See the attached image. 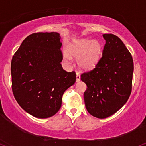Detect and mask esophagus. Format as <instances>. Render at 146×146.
Instances as JSON below:
<instances>
[{
	"instance_id": "esophagus-1",
	"label": "esophagus",
	"mask_w": 146,
	"mask_h": 146,
	"mask_svg": "<svg viewBox=\"0 0 146 146\" xmlns=\"http://www.w3.org/2000/svg\"><path fill=\"white\" fill-rule=\"evenodd\" d=\"M76 82L80 81V73H79L78 72H76Z\"/></svg>"
}]
</instances>
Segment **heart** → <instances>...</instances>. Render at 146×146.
Returning <instances> with one entry per match:
<instances>
[{
  "instance_id": "obj_1",
  "label": "heart",
  "mask_w": 146,
  "mask_h": 146,
  "mask_svg": "<svg viewBox=\"0 0 146 146\" xmlns=\"http://www.w3.org/2000/svg\"><path fill=\"white\" fill-rule=\"evenodd\" d=\"M67 51L63 53V58L70 63L72 57H77V64L83 70L92 69L100 62L102 54V46L100 41L82 38L75 40L67 46Z\"/></svg>"
}]
</instances>
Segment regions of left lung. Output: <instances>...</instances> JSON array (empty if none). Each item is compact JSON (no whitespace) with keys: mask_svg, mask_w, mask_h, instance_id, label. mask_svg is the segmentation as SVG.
I'll return each instance as SVG.
<instances>
[{"mask_svg":"<svg viewBox=\"0 0 146 146\" xmlns=\"http://www.w3.org/2000/svg\"><path fill=\"white\" fill-rule=\"evenodd\" d=\"M102 57L94 69L81 74L87 84L84 100L88 112L98 118L115 114L126 104L132 89L133 60L116 35L104 34Z\"/></svg>","mask_w":146,"mask_h":146,"instance_id":"8db88e82","label":"left lung"}]
</instances>
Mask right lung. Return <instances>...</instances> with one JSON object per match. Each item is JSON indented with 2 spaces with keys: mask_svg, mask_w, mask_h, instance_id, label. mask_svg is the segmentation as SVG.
Segmentation results:
<instances>
[{
  "mask_svg": "<svg viewBox=\"0 0 146 146\" xmlns=\"http://www.w3.org/2000/svg\"><path fill=\"white\" fill-rule=\"evenodd\" d=\"M60 39L55 32L32 34L13 56V93L21 108L36 118L56 114L64 93L76 82L75 72L65 71L60 64Z\"/></svg>",
  "mask_w": 146,
  "mask_h": 146,
  "instance_id": "add662e5",
  "label": "right lung"
}]
</instances>
